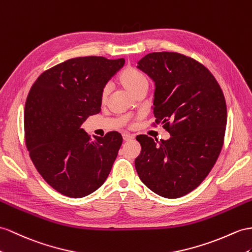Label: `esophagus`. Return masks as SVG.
Listing matches in <instances>:
<instances>
[{"mask_svg": "<svg viewBox=\"0 0 252 252\" xmlns=\"http://www.w3.org/2000/svg\"><path fill=\"white\" fill-rule=\"evenodd\" d=\"M122 137H124L125 141H130V140L134 139V135H132L130 133H124L122 134Z\"/></svg>", "mask_w": 252, "mask_h": 252, "instance_id": "1", "label": "esophagus"}]
</instances>
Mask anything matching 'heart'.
Instances as JSON below:
<instances>
[{
  "label": "heart",
  "instance_id": "1",
  "mask_svg": "<svg viewBox=\"0 0 252 252\" xmlns=\"http://www.w3.org/2000/svg\"><path fill=\"white\" fill-rule=\"evenodd\" d=\"M120 83L127 90H130L132 94L136 95L139 92L147 90L148 88V80L146 75L136 68L127 67L126 68L119 76ZM108 95V88L104 87L102 90L101 99L104 101Z\"/></svg>",
  "mask_w": 252,
  "mask_h": 252
}]
</instances>
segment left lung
<instances>
[{"instance_id": "left-lung-1", "label": "left lung", "mask_w": 252, "mask_h": 252, "mask_svg": "<svg viewBox=\"0 0 252 252\" xmlns=\"http://www.w3.org/2000/svg\"><path fill=\"white\" fill-rule=\"evenodd\" d=\"M137 68L156 82L153 125H163L170 138L158 144L138 135L135 168L158 195L182 197L202 183L220 154L227 125L223 93L209 69L177 52L147 54Z\"/></svg>"}]
</instances>
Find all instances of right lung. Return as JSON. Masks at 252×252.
I'll list each match as a JSON object with an SVG mask.
<instances>
[{"mask_svg": "<svg viewBox=\"0 0 252 252\" xmlns=\"http://www.w3.org/2000/svg\"><path fill=\"white\" fill-rule=\"evenodd\" d=\"M125 60L71 59L42 72L24 108L25 145L37 171L51 188L82 198L105 182L122 144L113 131L94 139L81 126L101 111L105 84Z\"/></svg>", "mask_w": 252, "mask_h": 252, "instance_id": "add662e5", "label": "right lung"}]
</instances>
